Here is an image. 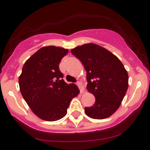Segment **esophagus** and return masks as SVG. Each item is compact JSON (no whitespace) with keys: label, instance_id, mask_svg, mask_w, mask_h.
Instances as JSON below:
<instances>
[{"label":"esophagus","instance_id":"34e87169","mask_svg":"<svg viewBox=\"0 0 150 150\" xmlns=\"http://www.w3.org/2000/svg\"><path fill=\"white\" fill-rule=\"evenodd\" d=\"M77 85H78V86L79 87L81 93H83L84 92V88H83V86L82 83H81V82H78L77 83Z\"/></svg>","mask_w":150,"mask_h":150}]
</instances>
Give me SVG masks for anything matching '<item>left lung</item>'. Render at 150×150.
I'll list each match as a JSON object with an SVG mask.
<instances>
[{
  "label": "left lung",
  "mask_w": 150,
  "mask_h": 150,
  "mask_svg": "<svg viewBox=\"0 0 150 150\" xmlns=\"http://www.w3.org/2000/svg\"><path fill=\"white\" fill-rule=\"evenodd\" d=\"M86 71L88 91L95 103L85 108L90 118L103 120L114 114L121 105L128 88V74L121 61L98 45L88 43L71 50Z\"/></svg>",
  "instance_id": "left-lung-1"
}]
</instances>
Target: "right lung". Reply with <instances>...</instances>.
I'll return each mask as SVG.
<instances>
[{
    "instance_id": "right-lung-1",
    "label": "right lung",
    "mask_w": 150,
    "mask_h": 150,
    "mask_svg": "<svg viewBox=\"0 0 150 150\" xmlns=\"http://www.w3.org/2000/svg\"><path fill=\"white\" fill-rule=\"evenodd\" d=\"M68 49L45 46L32 55L23 65L19 77L22 96L41 120L57 121L67 113L72 98L80 93L74 83L64 82L59 65Z\"/></svg>"
}]
</instances>
